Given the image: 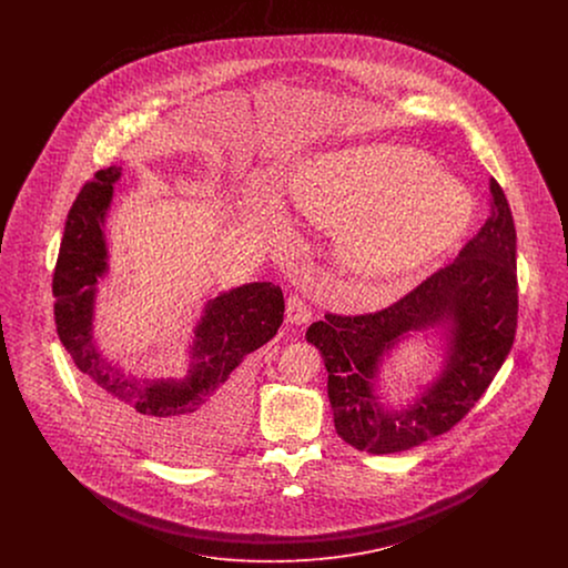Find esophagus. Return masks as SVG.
Masks as SVG:
<instances>
[{
	"label": "esophagus",
	"mask_w": 568,
	"mask_h": 568,
	"mask_svg": "<svg viewBox=\"0 0 568 568\" xmlns=\"http://www.w3.org/2000/svg\"><path fill=\"white\" fill-rule=\"evenodd\" d=\"M287 322L294 325L308 324L311 322V311L302 297L292 296L287 300Z\"/></svg>",
	"instance_id": "1"
}]
</instances>
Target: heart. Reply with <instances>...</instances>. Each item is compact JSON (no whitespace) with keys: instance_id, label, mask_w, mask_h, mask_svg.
<instances>
[{"instance_id":"1","label":"heart","mask_w":568,"mask_h":568,"mask_svg":"<svg viewBox=\"0 0 568 568\" xmlns=\"http://www.w3.org/2000/svg\"><path fill=\"white\" fill-rule=\"evenodd\" d=\"M302 215L345 230L341 257L359 281L383 285L454 248L475 216V195L430 155L398 144H353L308 158L290 187ZM272 227L283 219L272 215Z\"/></svg>"}]
</instances>
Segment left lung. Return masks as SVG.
Returning <instances> with one entry per match:
<instances>
[{"instance_id": "8db88e82", "label": "left lung", "mask_w": 568, "mask_h": 568, "mask_svg": "<svg viewBox=\"0 0 568 568\" xmlns=\"http://www.w3.org/2000/svg\"><path fill=\"white\" fill-rule=\"evenodd\" d=\"M489 191L491 215L452 264L383 311L355 317L327 313L306 329V341L324 357L334 428L355 449L398 454L452 430L511 352L517 327L514 215L494 179ZM415 331L442 341V368L410 404L385 406L379 366Z\"/></svg>"}]
</instances>
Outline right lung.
Wrapping results in <instances>:
<instances>
[{"label": "right lung", "instance_id": "1", "mask_svg": "<svg viewBox=\"0 0 568 568\" xmlns=\"http://www.w3.org/2000/svg\"><path fill=\"white\" fill-rule=\"evenodd\" d=\"M121 172V165L95 172L68 213L53 274L57 334L81 371L87 396L119 433L153 456L187 462L197 456L211 415L227 422L243 415L241 364L283 324V292L262 281L211 297L193 327L183 377L128 373L93 334L98 283L109 274L106 216Z\"/></svg>", "mask_w": 568, "mask_h": 568}]
</instances>
